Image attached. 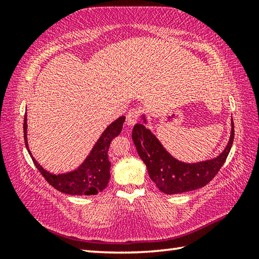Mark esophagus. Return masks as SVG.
<instances>
[{
    "label": "esophagus",
    "mask_w": 259,
    "mask_h": 259,
    "mask_svg": "<svg viewBox=\"0 0 259 259\" xmlns=\"http://www.w3.org/2000/svg\"><path fill=\"white\" fill-rule=\"evenodd\" d=\"M140 119V111L137 108H133L130 109L126 114V124L128 125H134L137 123Z\"/></svg>",
    "instance_id": "1"
}]
</instances>
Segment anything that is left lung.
<instances>
[{"mask_svg": "<svg viewBox=\"0 0 259 259\" xmlns=\"http://www.w3.org/2000/svg\"><path fill=\"white\" fill-rule=\"evenodd\" d=\"M143 123L133 129V140L138 155L146 164L148 175L161 192L165 194H178L203 187L218 174L231 151L234 139V126L232 121L231 136L221 154L213 159L186 163L174 157L165 150L152 131L146 128V115H142Z\"/></svg>", "mask_w": 259, "mask_h": 259, "instance_id": "left-lung-1", "label": "left lung"}]
</instances>
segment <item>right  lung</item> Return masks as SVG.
I'll use <instances>...</instances> for the list:
<instances>
[{"instance_id":"1","label":"right lung","mask_w":259,"mask_h":259,"mask_svg":"<svg viewBox=\"0 0 259 259\" xmlns=\"http://www.w3.org/2000/svg\"><path fill=\"white\" fill-rule=\"evenodd\" d=\"M124 121L125 116H120L119 119L113 121L104 130L84 161L76 169L64 174H51L50 171H47L32 155L27 142V114L26 113L24 117L25 145L38 171L56 190L71 195H95L106 188L111 178L108 148L112 140L121 134Z\"/></svg>"}]
</instances>
